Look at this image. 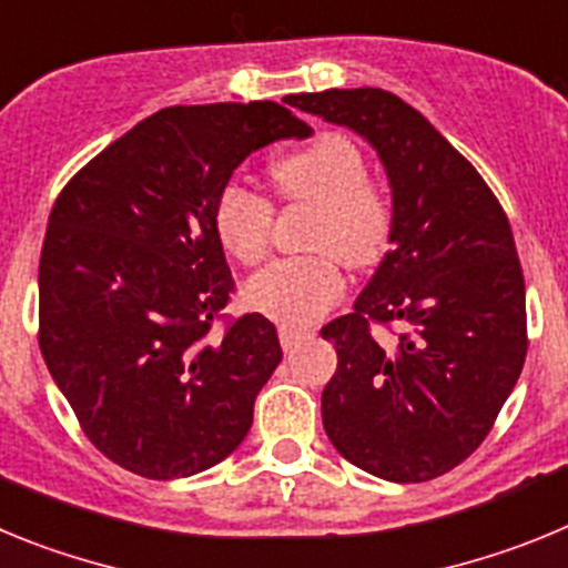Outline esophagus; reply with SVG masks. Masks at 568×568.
<instances>
[{
	"instance_id": "esophagus-1",
	"label": "esophagus",
	"mask_w": 568,
	"mask_h": 568,
	"mask_svg": "<svg viewBox=\"0 0 568 568\" xmlns=\"http://www.w3.org/2000/svg\"><path fill=\"white\" fill-rule=\"evenodd\" d=\"M307 329H301V327H293V324H281L278 327V341L284 349H293L295 344H298L301 338H307Z\"/></svg>"
}]
</instances>
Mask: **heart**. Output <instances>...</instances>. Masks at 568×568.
<instances>
[{
  "instance_id": "1",
  "label": "heart",
  "mask_w": 568,
  "mask_h": 568,
  "mask_svg": "<svg viewBox=\"0 0 568 568\" xmlns=\"http://www.w3.org/2000/svg\"><path fill=\"white\" fill-rule=\"evenodd\" d=\"M270 173L284 202L315 207L310 247L318 253L270 264L247 284V304L281 324H310L344 295L341 258L364 270L386 253L395 224L393 199L366 175L358 144L335 130L278 155ZM273 219V202L247 184L227 182L215 199V233L244 267L267 255Z\"/></svg>"
}]
</instances>
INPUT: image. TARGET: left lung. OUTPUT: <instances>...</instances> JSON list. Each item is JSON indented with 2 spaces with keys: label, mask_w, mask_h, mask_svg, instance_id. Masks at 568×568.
Segmentation results:
<instances>
[{
  "label": "left lung",
  "mask_w": 568,
  "mask_h": 568,
  "mask_svg": "<svg viewBox=\"0 0 568 568\" xmlns=\"http://www.w3.org/2000/svg\"><path fill=\"white\" fill-rule=\"evenodd\" d=\"M290 104L378 150L393 187V247L321 335L338 369L321 393L333 446L358 469L420 484L489 435L526 361V284L504 207L415 108L381 88L298 93ZM405 327L381 347L373 326Z\"/></svg>",
  "instance_id": "8db88e82"
}]
</instances>
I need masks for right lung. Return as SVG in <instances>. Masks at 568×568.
I'll list each match as a JSON object with an SVG mask.
<instances>
[{
	"label": "right lung",
	"instance_id": "1",
	"mask_svg": "<svg viewBox=\"0 0 568 568\" xmlns=\"http://www.w3.org/2000/svg\"><path fill=\"white\" fill-rule=\"evenodd\" d=\"M310 135L275 102L175 104L62 187L39 258V349L104 458L153 480L227 458L281 361L261 313L227 318L235 281L215 199L253 150Z\"/></svg>",
	"mask_w": 568,
	"mask_h": 568
}]
</instances>
